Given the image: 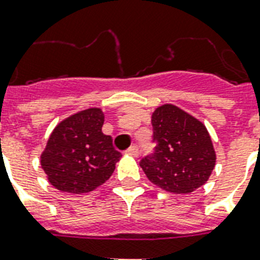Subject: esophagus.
<instances>
[{"label": "esophagus", "mask_w": 260, "mask_h": 260, "mask_svg": "<svg viewBox=\"0 0 260 260\" xmlns=\"http://www.w3.org/2000/svg\"><path fill=\"white\" fill-rule=\"evenodd\" d=\"M126 152H128L129 155H132V156H138V154H139L138 146H131L129 148L126 150Z\"/></svg>", "instance_id": "esophagus-1"}]
</instances>
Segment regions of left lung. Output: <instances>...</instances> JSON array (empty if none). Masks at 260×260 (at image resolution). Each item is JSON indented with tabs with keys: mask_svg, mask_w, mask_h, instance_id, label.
<instances>
[{
	"mask_svg": "<svg viewBox=\"0 0 260 260\" xmlns=\"http://www.w3.org/2000/svg\"><path fill=\"white\" fill-rule=\"evenodd\" d=\"M151 122L154 152L140 159L147 178L175 194L191 193L204 185L216 163L205 125L170 104L159 106Z\"/></svg>",
	"mask_w": 260,
	"mask_h": 260,
	"instance_id": "1",
	"label": "left lung"
}]
</instances>
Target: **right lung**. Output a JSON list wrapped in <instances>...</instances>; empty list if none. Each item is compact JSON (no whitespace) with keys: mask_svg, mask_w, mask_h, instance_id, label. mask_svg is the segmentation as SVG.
<instances>
[{"mask_svg":"<svg viewBox=\"0 0 260 260\" xmlns=\"http://www.w3.org/2000/svg\"><path fill=\"white\" fill-rule=\"evenodd\" d=\"M104 113L91 108L63 120L51 134L42 167L60 191L89 193L113 174L121 154L110 136L102 134Z\"/></svg>","mask_w":260,"mask_h":260,"instance_id":"add662e5","label":"right lung"}]
</instances>
